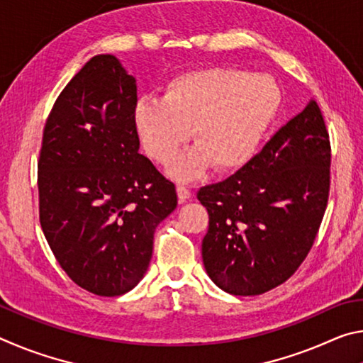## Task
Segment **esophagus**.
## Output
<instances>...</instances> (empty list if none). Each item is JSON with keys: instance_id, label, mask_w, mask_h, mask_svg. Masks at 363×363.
I'll use <instances>...</instances> for the list:
<instances>
[{"instance_id": "34e87169", "label": "esophagus", "mask_w": 363, "mask_h": 363, "mask_svg": "<svg viewBox=\"0 0 363 363\" xmlns=\"http://www.w3.org/2000/svg\"><path fill=\"white\" fill-rule=\"evenodd\" d=\"M176 192H177V199H179V203H184V201H187L190 196H192L190 190L187 187H184V186H177Z\"/></svg>"}]
</instances>
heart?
<instances>
[{"mask_svg":"<svg viewBox=\"0 0 363 363\" xmlns=\"http://www.w3.org/2000/svg\"><path fill=\"white\" fill-rule=\"evenodd\" d=\"M275 79L233 67L190 70L169 79L162 101L144 97L133 110L134 130L145 155L167 164L187 143L196 144L168 169L192 181L211 167L230 173L256 155L280 108Z\"/></svg>","mask_w":363,"mask_h":363,"instance_id":"obj_1","label":"heart"}]
</instances>
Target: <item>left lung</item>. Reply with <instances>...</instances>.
Wrapping results in <instances>:
<instances>
[{"label": "left lung", "instance_id": "left-lung-1", "mask_svg": "<svg viewBox=\"0 0 363 363\" xmlns=\"http://www.w3.org/2000/svg\"><path fill=\"white\" fill-rule=\"evenodd\" d=\"M330 160L323 116L311 99L235 174L199 190L210 214L201 257L220 290L255 296L291 277L327 208Z\"/></svg>", "mask_w": 363, "mask_h": 363}]
</instances>
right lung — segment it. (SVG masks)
Instances as JSON below:
<instances>
[{"label": "right lung", "mask_w": 363, "mask_h": 363, "mask_svg": "<svg viewBox=\"0 0 363 363\" xmlns=\"http://www.w3.org/2000/svg\"><path fill=\"white\" fill-rule=\"evenodd\" d=\"M136 79L99 54L70 79L43 133L40 223L67 275L99 296L133 290L153 233L177 206L173 182L139 153Z\"/></svg>", "instance_id": "add662e5"}]
</instances>
